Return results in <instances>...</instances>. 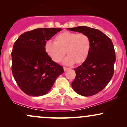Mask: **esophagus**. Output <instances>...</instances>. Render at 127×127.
I'll list each match as a JSON object with an SVG mask.
<instances>
[{"label": "esophagus", "mask_w": 127, "mask_h": 127, "mask_svg": "<svg viewBox=\"0 0 127 127\" xmlns=\"http://www.w3.org/2000/svg\"><path fill=\"white\" fill-rule=\"evenodd\" d=\"M63 68H64V71L67 70H68V67H64Z\"/></svg>", "instance_id": "1"}]
</instances>
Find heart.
I'll return each mask as SVG.
<instances>
[{
  "instance_id": "1",
  "label": "heart",
  "mask_w": 127,
  "mask_h": 127,
  "mask_svg": "<svg viewBox=\"0 0 127 127\" xmlns=\"http://www.w3.org/2000/svg\"><path fill=\"white\" fill-rule=\"evenodd\" d=\"M91 49L90 37L84 33L64 32L55 37V42L48 40L45 51L55 62H61L65 52L67 56L64 60L65 64L83 63L87 59Z\"/></svg>"
}]
</instances>
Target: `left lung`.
Returning a JSON list of instances; mask_svg holds the SVG:
<instances>
[{
  "mask_svg": "<svg viewBox=\"0 0 127 127\" xmlns=\"http://www.w3.org/2000/svg\"><path fill=\"white\" fill-rule=\"evenodd\" d=\"M67 29L84 33L91 40V49L87 59L75 68L73 88L81 95H95L105 88L113 75L116 56L113 43L108 36L97 29L87 26Z\"/></svg>",
  "mask_w": 127,
  "mask_h": 127,
  "instance_id": "left-lung-1",
  "label": "left lung"
}]
</instances>
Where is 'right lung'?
<instances>
[{"instance_id":"right-lung-1","label":"right lung","mask_w":127,"mask_h":127,"mask_svg":"<svg viewBox=\"0 0 127 127\" xmlns=\"http://www.w3.org/2000/svg\"><path fill=\"white\" fill-rule=\"evenodd\" d=\"M60 30L59 28L34 29L21 34L14 43L11 52L12 75L27 95L46 94L64 72L63 67L52 60L45 51L46 41Z\"/></svg>"}]
</instances>
